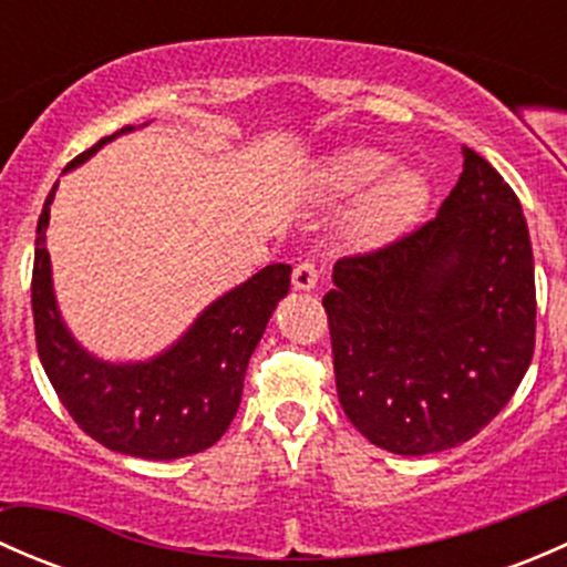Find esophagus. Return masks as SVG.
<instances>
[{
    "instance_id": "obj_1",
    "label": "esophagus",
    "mask_w": 567,
    "mask_h": 567,
    "mask_svg": "<svg viewBox=\"0 0 567 567\" xmlns=\"http://www.w3.org/2000/svg\"><path fill=\"white\" fill-rule=\"evenodd\" d=\"M320 279H323V271L318 268V262L301 260L299 266L293 268V288L312 290V288H318Z\"/></svg>"
}]
</instances>
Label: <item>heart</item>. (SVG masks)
I'll use <instances>...</instances> for the list:
<instances>
[{
    "mask_svg": "<svg viewBox=\"0 0 567 567\" xmlns=\"http://www.w3.org/2000/svg\"><path fill=\"white\" fill-rule=\"evenodd\" d=\"M390 153L379 147H346L320 169L326 199L348 203L346 230L362 247H384L403 236L427 203V183L416 169H392Z\"/></svg>",
    "mask_w": 567,
    "mask_h": 567,
    "instance_id": "1",
    "label": "heart"
}]
</instances>
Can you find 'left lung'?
<instances>
[{
	"instance_id": "1",
	"label": "left lung",
	"mask_w": 567,
	"mask_h": 567,
	"mask_svg": "<svg viewBox=\"0 0 567 567\" xmlns=\"http://www.w3.org/2000/svg\"><path fill=\"white\" fill-rule=\"evenodd\" d=\"M323 310L337 394L364 439L398 455L468 442L535 353V266L516 192L463 147L439 214L337 260Z\"/></svg>"
}]
</instances>
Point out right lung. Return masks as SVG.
I'll return each mask as SVG.
<instances>
[{"label": "right lung", "instance_id": "1", "mask_svg": "<svg viewBox=\"0 0 567 567\" xmlns=\"http://www.w3.org/2000/svg\"><path fill=\"white\" fill-rule=\"evenodd\" d=\"M117 134L95 142L68 167L87 162ZM54 188L38 219L32 318L38 357L60 403L90 439L114 453L173 461L214 447L241 403L251 351L277 301L288 293L290 266H266L241 288L214 301L164 357L145 364L99 362L71 340L51 293L45 227Z\"/></svg>", "mask_w": 567, "mask_h": 567}]
</instances>
